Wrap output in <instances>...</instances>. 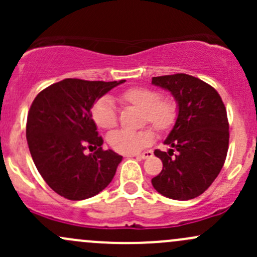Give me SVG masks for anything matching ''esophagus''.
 <instances>
[{
    "instance_id": "esophagus-1",
    "label": "esophagus",
    "mask_w": 257,
    "mask_h": 257,
    "mask_svg": "<svg viewBox=\"0 0 257 257\" xmlns=\"http://www.w3.org/2000/svg\"><path fill=\"white\" fill-rule=\"evenodd\" d=\"M136 157H137V158H139V159H147V158L153 157V152H152V150H148V152L142 153V154L136 155Z\"/></svg>"
}]
</instances>
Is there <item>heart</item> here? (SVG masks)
Returning <instances> with one entry per match:
<instances>
[{
    "mask_svg": "<svg viewBox=\"0 0 257 257\" xmlns=\"http://www.w3.org/2000/svg\"><path fill=\"white\" fill-rule=\"evenodd\" d=\"M118 99L126 107L141 110L139 126L150 125L157 133H169L178 120L179 105L173 97H162L158 90L147 87H132L121 92ZM92 119L99 128L109 131L118 123L115 107L107 98H100L93 104ZM154 142V133L145 128L138 132H114L108 143L116 153L133 155Z\"/></svg>",
    "mask_w": 257,
    "mask_h": 257,
    "instance_id": "obj_1",
    "label": "heart"
}]
</instances>
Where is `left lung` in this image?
Wrapping results in <instances>:
<instances>
[{
    "mask_svg": "<svg viewBox=\"0 0 257 257\" xmlns=\"http://www.w3.org/2000/svg\"><path fill=\"white\" fill-rule=\"evenodd\" d=\"M179 105L178 120L165 139L169 152L157 149L163 162L152 179L155 190L174 200L201 195L216 179L229 149V121L219 93L208 83L185 73L153 77Z\"/></svg>",
    "mask_w": 257,
    "mask_h": 257,
    "instance_id": "left-lung-1",
    "label": "left lung"
}]
</instances>
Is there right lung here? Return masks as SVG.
Segmentation results:
<instances>
[{"label":"right lung","mask_w":257,"mask_h":257,"mask_svg":"<svg viewBox=\"0 0 257 257\" xmlns=\"http://www.w3.org/2000/svg\"><path fill=\"white\" fill-rule=\"evenodd\" d=\"M125 80L67 78L37 94L26 125L33 163L49 188L68 200H84L107 188L121 155L103 150L92 119L95 100ZM85 149H95L92 155Z\"/></svg>","instance_id":"1"}]
</instances>
